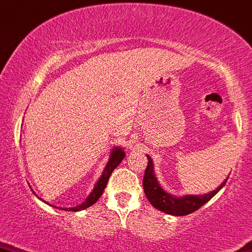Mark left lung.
<instances>
[{
	"label": "left lung",
	"mask_w": 252,
	"mask_h": 252,
	"mask_svg": "<svg viewBox=\"0 0 252 252\" xmlns=\"http://www.w3.org/2000/svg\"><path fill=\"white\" fill-rule=\"evenodd\" d=\"M147 158H148V165H147L146 172H144V178H143L144 193H146L147 198L149 199V202L153 207L162 211V212H165V214L173 215V216H185V215H189L197 211L201 206L208 202L226 185L228 180L227 177L215 191L210 192V193L201 194V196L188 194V196L176 197L173 194L168 193V192H165L160 187L157 178L154 176L153 162H152L149 156H147Z\"/></svg>",
	"instance_id": "1"
}]
</instances>
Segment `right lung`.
I'll return each instance as SVG.
<instances>
[{"instance_id":"obj_1","label":"right lung","mask_w":252,"mask_h":252,"mask_svg":"<svg viewBox=\"0 0 252 252\" xmlns=\"http://www.w3.org/2000/svg\"><path fill=\"white\" fill-rule=\"evenodd\" d=\"M124 157H126V153H124V151L122 148H113L112 153H110V157H109V160H108V163H106L105 168H104L103 173H101L100 178L98 180V182H96V185L94 186V188H93V191L90 192V194L88 196V198L84 201L81 205L79 206H75V207H69V208H63V207H56L59 208V210H64V211H74V212H76V211H81V210H85V208L90 207V206L94 205L96 201H98L99 198H100V196L103 194L104 192V188L106 187V183H108V181H109V177L110 174L113 173V171H114L115 168H117L118 165H119V163L122 162V160L124 159ZM44 201V199H42ZM45 202V201H44ZM47 203V202H45ZM49 205V203H47ZM51 206V205H50ZM55 207V206H54Z\"/></svg>"}]
</instances>
